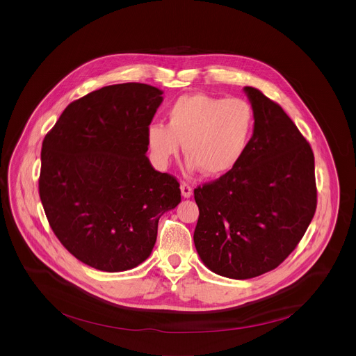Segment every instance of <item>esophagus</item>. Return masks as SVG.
<instances>
[{
  "mask_svg": "<svg viewBox=\"0 0 356 356\" xmlns=\"http://www.w3.org/2000/svg\"><path fill=\"white\" fill-rule=\"evenodd\" d=\"M180 190H181V195L186 198H188L193 194V187L187 181L180 183Z\"/></svg>",
  "mask_w": 356,
  "mask_h": 356,
  "instance_id": "obj_1",
  "label": "esophagus"
}]
</instances>
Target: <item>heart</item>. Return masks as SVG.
I'll return each instance as SVG.
<instances>
[{"label":"heart","instance_id":"b5f03b06","mask_svg":"<svg viewBox=\"0 0 356 356\" xmlns=\"http://www.w3.org/2000/svg\"><path fill=\"white\" fill-rule=\"evenodd\" d=\"M166 118V125L152 124L146 131L152 158L168 166L183 143L188 166L207 176L225 175L241 162L257 125L248 99L206 94L179 97Z\"/></svg>","mask_w":356,"mask_h":356}]
</instances>
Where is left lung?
<instances>
[{
	"label": "left lung",
	"instance_id": "obj_1",
	"mask_svg": "<svg viewBox=\"0 0 356 356\" xmlns=\"http://www.w3.org/2000/svg\"><path fill=\"white\" fill-rule=\"evenodd\" d=\"M257 125L241 162L194 188V245L217 275L250 279L276 269L306 234L316 209L314 154L284 110L245 87Z\"/></svg>",
	"mask_w": 356,
	"mask_h": 356
}]
</instances>
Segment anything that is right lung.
<instances>
[{
    "mask_svg": "<svg viewBox=\"0 0 356 356\" xmlns=\"http://www.w3.org/2000/svg\"><path fill=\"white\" fill-rule=\"evenodd\" d=\"M162 91L142 83L107 86L73 101L42 143L39 197L56 238L103 272L142 264L180 183L146 158V131Z\"/></svg>",
    "mask_w": 356,
    "mask_h": 356,
    "instance_id": "right-lung-1",
    "label": "right lung"
}]
</instances>
